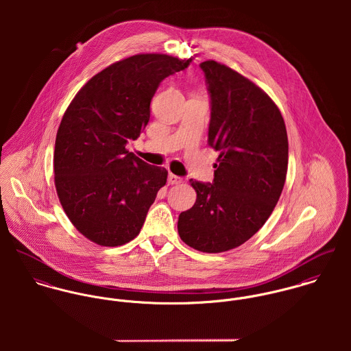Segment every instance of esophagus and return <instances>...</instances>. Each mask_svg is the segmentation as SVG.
Wrapping results in <instances>:
<instances>
[{
  "mask_svg": "<svg viewBox=\"0 0 351 351\" xmlns=\"http://www.w3.org/2000/svg\"><path fill=\"white\" fill-rule=\"evenodd\" d=\"M167 182H169V185H177V184L182 182V178L176 176V174H173V173H170L169 178H167Z\"/></svg>",
  "mask_w": 351,
  "mask_h": 351,
  "instance_id": "obj_1",
  "label": "esophagus"
}]
</instances>
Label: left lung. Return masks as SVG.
<instances>
[{"instance_id": "left-lung-1", "label": "left lung", "mask_w": 351, "mask_h": 351, "mask_svg": "<svg viewBox=\"0 0 351 351\" xmlns=\"http://www.w3.org/2000/svg\"><path fill=\"white\" fill-rule=\"evenodd\" d=\"M210 96L208 145L219 151L212 184L191 180L195 205L178 217L195 250H232L258 232L284 189L288 135L282 114L259 86L215 60L200 64Z\"/></svg>"}]
</instances>
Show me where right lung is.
Returning a JSON list of instances; mask_svg holds the SVG:
<instances>
[{
  "mask_svg": "<svg viewBox=\"0 0 351 351\" xmlns=\"http://www.w3.org/2000/svg\"><path fill=\"white\" fill-rule=\"evenodd\" d=\"M191 62L165 53L121 59L92 77L67 106L55 139V188L89 241L116 247L139 235L167 170L125 145L146 128L159 84Z\"/></svg>",
  "mask_w": 351,
  "mask_h": 351,
  "instance_id": "1",
  "label": "right lung"
}]
</instances>
